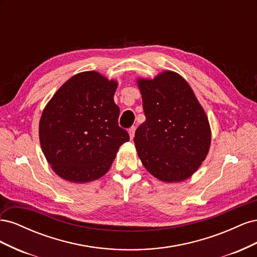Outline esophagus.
Wrapping results in <instances>:
<instances>
[{"mask_svg":"<svg viewBox=\"0 0 257 257\" xmlns=\"http://www.w3.org/2000/svg\"><path fill=\"white\" fill-rule=\"evenodd\" d=\"M135 126H132V127H130L128 128V134H130V138L131 139H133L134 138V136H135Z\"/></svg>","mask_w":257,"mask_h":257,"instance_id":"34e87169","label":"esophagus"}]
</instances>
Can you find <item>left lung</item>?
I'll return each instance as SVG.
<instances>
[{"label": "left lung", "mask_w": 257, "mask_h": 257, "mask_svg": "<svg viewBox=\"0 0 257 257\" xmlns=\"http://www.w3.org/2000/svg\"><path fill=\"white\" fill-rule=\"evenodd\" d=\"M146 121L134 143L143 165L165 182L191 177L209 152L211 131L203 107L182 77L172 71L138 79Z\"/></svg>", "instance_id": "1"}]
</instances>
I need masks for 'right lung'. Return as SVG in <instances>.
Listing matches in <instances>:
<instances>
[{"instance_id":"1","label":"right lung","mask_w":257,"mask_h":257,"mask_svg":"<svg viewBox=\"0 0 257 257\" xmlns=\"http://www.w3.org/2000/svg\"><path fill=\"white\" fill-rule=\"evenodd\" d=\"M116 87L97 72L79 73L46 105L40 142L46 160L61 178L78 183L96 180L109 170L119 147L130 141L118 124Z\"/></svg>"}]
</instances>
